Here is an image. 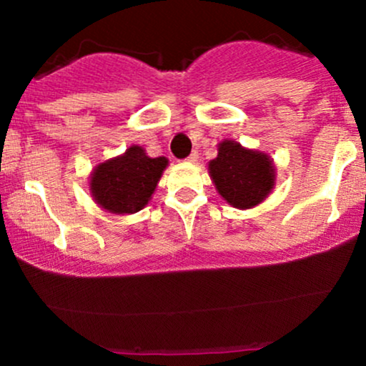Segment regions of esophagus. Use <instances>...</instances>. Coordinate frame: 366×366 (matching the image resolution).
Returning a JSON list of instances; mask_svg holds the SVG:
<instances>
[{
    "label": "esophagus",
    "mask_w": 366,
    "mask_h": 366,
    "mask_svg": "<svg viewBox=\"0 0 366 366\" xmlns=\"http://www.w3.org/2000/svg\"><path fill=\"white\" fill-rule=\"evenodd\" d=\"M197 158H199V153H197V151L194 149L191 154H189V157H187L186 159H187L189 163H194V162H197Z\"/></svg>",
    "instance_id": "esophagus-1"
}]
</instances>
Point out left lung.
Returning <instances> with one entry per match:
<instances>
[{"mask_svg": "<svg viewBox=\"0 0 366 366\" xmlns=\"http://www.w3.org/2000/svg\"><path fill=\"white\" fill-rule=\"evenodd\" d=\"M209 174L217 191L236 208L262 203L274 187V163L264 153L244 149L234 141L218 146V157L209 162Z\"/></svg>", "mask_w": 366, "mask_h": 366, "instance_id": "8db88e82", "label": "left lung"}]
</instances>
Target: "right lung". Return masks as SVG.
I'll return each mask as SVG.
<instances>
[{"instance_id": "obj_1", "label": "right lung", "mask_w": 366, "mask_h": 366, "mask_svg": "<svg viewBox=\"0 0 366 366\" xmlns=\"http://www.w3.org/2000/svg\"><path fill=\"white\" fill-rule=\"evenodd\" d=\"M169 159L149 158L132 146L119 158L96 167L91 191L96 203L112 213H136L148 204Z\"/></svg>"}]
</instances>
